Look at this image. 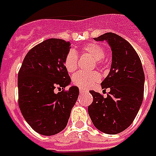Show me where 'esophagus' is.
I'll return each instance as SVG.
<instances>
[{"mask_svg": "<svg viewBox=\"0 0 156 156\" xmlns=\"http://www.w3.org/2000/svg\"><path fill=\"white\" fill-rule=\"evenodd\" d=\"M79 92H80V94H88V89H83V88H79Z\"/></svg>", "mask_w": 156, "mask_h": 156, "instance_id": "34e87169", "label": "esophagus"}]
</instances>
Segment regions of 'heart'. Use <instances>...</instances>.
<instances>
[{
	"label": "heart",
	"instance_id": "1",
	"mask_svg": "<svg viewBox=\"0 0 156 156\" xmlns=\"http://www.w3.org/2000/svg\"><path fill=\"white\" fill-rule=\"evenodd\" d=\"M82 52L91 55L98 64L102 62L103 58L105 56V50L103 47L97 43H88L83 47ZM78 57L76 51L71 50L66 55L64 60V66L68 73H73L78 68ZM100 76L97 72L80 71L75 73L73 77V82L75 85L82 88H89L99 81Z\"/></svg>",
	"mask_w": 156,
	"mask_h": 156
}]
</instances>
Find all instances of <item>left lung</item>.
Returning <instances> with one entry per match:
<instances>
[{
    "label": "left lung",
    "instance_id": "1",
    "mask_svg": "<svg viewBox=\"0 0 156 156\" xmlns=\"http://www.w3.org/2000/svg\"><path fill=\"white\" fill-rule=\"evenodd\" d=\"M95 41H106L112 51L110 71L101 83L103 89L110 88L104 98L90 90L93 103L88 106L89 117L103 133L116 134L126 129L134 121L143 101L144 73L140 57L125 39L107 32Z\"/></svg>",
    "mask_w": 156,
    "mask_h": 156
}]
</instances>
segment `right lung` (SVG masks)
I'll return each mask as SVG.
<instances>
[{"label":"right lung","instance_id":"add662e5","mask_svg":"<svg viewBox=\"0 0 156 156\" xmlns=\"http://www.w3.org/2000/svg\"><path fill=\"white\" fill-rule=\"evenodd\" d=\"M71 44L51 38L32 48L26 55L18 73V104L23 117L33 130L42 135H54L67 126L79 90L65 88L71 78L64 66Z\"/></svg>","mask_w":156,"mask_h":156}]
</instances>
